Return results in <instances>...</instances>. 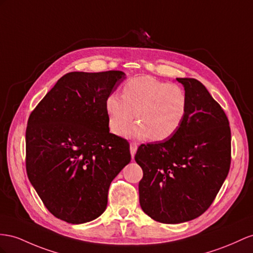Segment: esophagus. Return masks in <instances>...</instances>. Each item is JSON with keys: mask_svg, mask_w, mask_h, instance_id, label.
Here are the masks:
<instances>
[{"mask_svg": "<svg viewBox=\"0 0 253 253\" xmlns=\"http://www.w3.org/2000/svg\"><path fill=\"white\" fill-rule=\"evenodd\" d=\"M138 150V146L135 143H130V154H131V157L133 158L134 155H135V152H137Z\"/></svg>", "mask_w": 253, "mask_h": 253, "instance_id": "34e87169", "label": "esophagus"}]
</instances>
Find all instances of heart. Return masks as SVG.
<instances>
[{
    "mask_svg": "<svg viewBox=\"0 0 253 253\" xmlns=\"http://www.w3.org/2000/svg\"><path fill=\"white\" fill-rule=\"evenodd\" d=\"M109 126L123 134L134 119L138 123L126 132L128 137L153 141L171 138L188 113V97L185 89L150 76L134 77L123 86L122 96L111 94L106 100Z\"/></svg>",
    "mask_w": 253,
    "mask_h": 253,
    "instance_id": "heart-1",
    "label": "heart"
}]
</instances>
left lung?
Returning a JSON list of instances; mask_svg holds the SVG:
<instances>
[{
	"label": "left lung",
	"instance_id": "8db88e82",
	"mask_svg": "<svg viewBox=\"0 0 253 253\" xmlns=\"http://www.w3.org/2000/svg\"><path fill=\"white\" fill-rule=\"evenodd\" d=\"M188 113L171 138L141 144L134 159L143 170L141 209L158 222L182 223L209 209L231 165V129L222 108L202 83L176 78Z\"/></svg>",
	"mask_w": 253,
	"mask_h": 253
}]
</instances>
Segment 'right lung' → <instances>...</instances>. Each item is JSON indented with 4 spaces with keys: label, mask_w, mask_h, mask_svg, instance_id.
Segmentation results:
<instances>
[{
    "label": "right lung",
    "mask_w": 253,
    "mask_h": 253,
    "mask_svg": "<svg viewBox=\"0 0 253 253\" xmlns=\"http://www.w3.org/2000/svg\"><path fill=\"white\" fill-rule=\"evenodd\" d=\"M120 70L63 76L31 113L27 173L53 216L85 223L106 211L114 177L130 163L127 140L109 131L106 100L125 79Z\"/></svg>",
    "instance_id": "add662e5"
}]
</instances>
